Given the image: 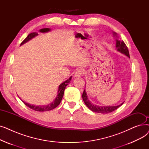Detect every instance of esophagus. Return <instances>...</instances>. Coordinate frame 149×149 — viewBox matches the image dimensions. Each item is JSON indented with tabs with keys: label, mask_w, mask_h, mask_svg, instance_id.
<instances>
[{
	"label": "esophagus",
	"mask_w": 149,
	"mask_h": 149,
	"mask_svg": "<svg viewBox=\"0 0 149 149\" xmlns=\"http://www.w3.org/2000/svg\"><path fill=\"white\" fill-rule=\"evenodd\" d=\"M83 74V70L82 69H79V70H77V71L75 72L74 76V77L77 78V77H81Z\"/></svg>",
	"instance_id": "1"
}]
</instances>
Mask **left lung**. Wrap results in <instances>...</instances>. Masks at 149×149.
<instances>
[{
  "label": "left lung",
  "instance_id": "8db88e82",
  "mask_svg": "<svg viewBox=\"0 0 149 149\" xmlns=\"http://www.w3.org/2000/svg\"><path fill=\"white\" fill-rule=\"evenodd\" d=\"M112 34L113 37L115 38V41H116V48L117 51L120 52V53L124 54L125 56H126L129 58H130L129 56V50L126 44L124 43V42L122 40H121L120 39H119L118 36H117V34L115 32H113L112 31ZM82 98L83 100V101L84 104L87 106V107L90 109L91 111L97 113H111L113 111H114L116 109H118L119 107H120L124 103H122L121 104L118 105V106H97L96 104H93L91 101L89 100L87 93L86 92V90L84 89L83 93L82 95Z\"/></svg>",
  "mask_w": 149,
  "mask_h": 149
}]
</instances>
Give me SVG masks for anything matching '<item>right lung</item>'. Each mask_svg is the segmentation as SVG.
<instances>
[{
	"instance_id": "right-lung-1",
	"label": "right lung",
	"mask_w": 149,
	"mask_h": 149,
	"mask_svg": "<svg viewBox=\"0 0 149 149\" xmlns=\"http://www.w3.org/2000/svg\"><path fill=\"white\" fill-rule=\"evenodd\" d=\"M51 29L50 28H43L39 30L40 33H48L49 31H51ZM38 36V34L37 33H32L29 34L27 37L23 40L20 45H22L24 43H26L27 42L29 41L31 39L33 38L34 37H35L36 36ZM72 77H69V79H68L67 80H66L65 81H64L63 83H62L61 84H60L58 86V91H57V95L56 97V98H55V100L53 101V102H52L51 103L47 104V105H43V106H37V105H34V104H29L26 102H25V101H23V100H22L20 98V100H22V102L24 103L26 106H28V107L31 108V109H33L34 111H38V112H44V111H51L52 110V109H55L56 107H57L59 104L60 103L61 101L62 100L63 97V94H64V91L66 89V87L68 86V84L70 83V80H71Z\"/></svg>"
}]
</instances>
